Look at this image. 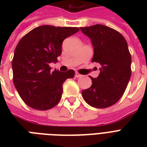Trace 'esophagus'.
Wrapping results in <instances>:
<instances>
[{"mask_svg": "<svg viewBox=\"0 0 147 147\" xmlns=\"http://www.w3.org/2000/svg\"><path fill=\"white\" fill-rule=\"evenodd\" d=\"M75 76H76V78H80V77H82V76L81 74H79V73H78V72H77V71H76Z\"/></svg>", "mask_w": 147, "mask_h": 147, "instance_id": "1", "label": "esophagus"}]
</instances>
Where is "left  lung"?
I'll return each instance as SVG.
<instances>
[{"mask_svg":"<svg viewBox=\"0 0 147 147\" xmlns=\"http://www.w3.org/2000/svg\"><path fill=\"white\" fill-rule=\"evenodd\" d=\"M80 30L92 40V62L101 65L98 77H90L92 85L83 90V98L96 108L112 106L123 94L131 76V55L127 41L118 31L105 25L96 24Z\"/></svg>","mask_w":147,"mask_h":147,"instance_id":"obj_1","label":"left lung"}]
</instances>
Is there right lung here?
<instances>
[{
    "instance_id": "add662e5",
    "label": "right lung",
    "mask_w": 147,
    "mask_h": 147,
    "mask_svg": "<svg viewBox=\"0 0 147 147\" xmlns=\"http://www.w3.org/2000/svg\"><path fill=\"white\" fill-rule=\"evenodd\" d=\"M78 30V27L43 25L20 40L12 60L13 80L20 98L29 107L46 111L59 102L62 85L67 78H73L75 71H51L49 64L58 61L63 40Z\"/></svg>"
}]
</instances>
